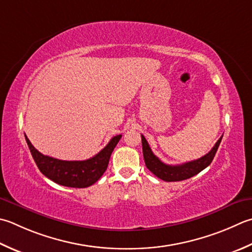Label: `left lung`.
I'll return each instance as SVG.
<instances>
[{
	"instance_id": "8db88e82",
	"label": "left lung",
	"mask_w": 252,
	"mask_h": 252,
	"mask_svg": "<svg viewBox=\"0 0 252 252\" xmlns=\"http://www.w3.org/2000/svg\"><path fill=\"white\" fill-rule=\"evenodd\" d=\"M141 136H142L143 156H144V161H145L146 167L156 177H158L159 179L164 181L186 180L195 176L196 174H199V172L203 169H205L206 167L211 164L212 160H213L216 152H218V149L220 144L221 137H223L220 136V139L215 143L213 149H212L208 154L202 156L199 159L185 162V164H181V165H167V164H164L158 157H156L154 155V153L152 152L149 143H147L144 135H141Z\"/></svg>"
}]
</instances>
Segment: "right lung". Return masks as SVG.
I'll return each instance as SVG.
<instances>
[{
    "mask_svg": "<svg viewBox=\"0 0 252 252\" xmlns=\"http://www.w3.org/2000/svg\"><path fill=\"white\" fill-rule=\"evenodd\" d=\"M121 134L113 136L110 142L94 157L86 160H61L38 152L25 135L32 158L39 170L58 185L71 188H86L99 180L106 171L112 151L115 150Z\"/></svg>",
    "mask_w": 252,
    "mask_h": 252,
    "instance_id": "right-lung-1",
    "label": "right lung"
}]
</instances>
